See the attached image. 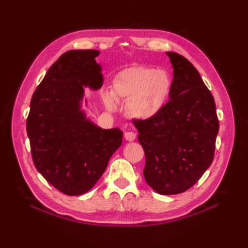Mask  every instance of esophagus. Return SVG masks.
Here are the masks:
<instances>
[{
  "instance_id": "1",
  "label": "esophagus",
  "mask_w": 248,
  "mask_h": 248,
  "mask_svg": "<svg viewBox=\"0 0 248 248\" xmlns=\"http://www.w3.org/2000/svg\"><path fill=\"white\" fill-rule=\"evenodd\" d=\"M136 138V134L134 132H131V131H128V132L124 133V139L128 141H133Z\"/></svg>"
}]
</instances>
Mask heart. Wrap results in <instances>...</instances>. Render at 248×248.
I'll list each match as a JSON object with an SVG mask.
<instances>
[{
    "mask_svg": "<svg viewBox=\"0 0 248 248\" xmlns=\"http://www.w3.org/2000/svg\"><path fill=\"white\" fill-rule=\"evenodd\" d=\"M171 89V78L165 70L134 66L118 72L113 80L112 96L128 102L129 113L140 119L154 117L164 107ZM104 94L108 108H114V100Z\"/></svg>",
    "mask_w": 248,
    "mask_h": 248,
    "instance_id": "1",
    "label": "heart"
}]
</instances>
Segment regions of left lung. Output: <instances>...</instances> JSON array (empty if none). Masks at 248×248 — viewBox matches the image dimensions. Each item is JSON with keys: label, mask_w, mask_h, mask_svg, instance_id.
Masks as SVG:
<instances>
[{"label": "left lung", "mask_w": 248, "mask_h": 248, "mask_svg": "<svg viewBox=\"0 0 248 248\" xmlns=\"http://www.w3.org/2000/svg\"><path fill=\"white\" fill-rule=\"evenodd\" d=\"M173 68L170 101L154 117L133 119L146 156L144 177L161 195L186 192L214 159L219 124L214 98L186 57L166 52Z\"/></svg>", "instance_id": "left-lung-1"}]
</instances>
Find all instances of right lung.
Masks as SVG:
<instances>
[{
    "label": "right lung",
    "instance_id": "obj_1",
    "mask_svg": "<svg viewBox=\"0 0 248 248\" xmlns=\"http://www.w3.org/2000/svg\"><path fill=\"white\" fill-rule=\"evenodd\" d=\"M98 54L97 50H71L61 55L35 89L26 119L35 167L69 196L96 184L123 141L119 129L99 128L80 110L84 86L102 85Z\"/></svg>",
    "mask_w": 248,
    "mask_h": 248
}]
</instances>
